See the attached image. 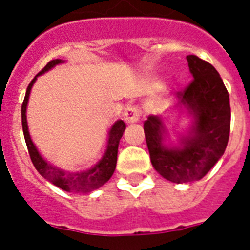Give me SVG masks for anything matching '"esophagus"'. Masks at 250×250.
<instances>
[{
    "instance_id": "1",
    "label": "esophagus",
    "mask_w": 250,
    "mask_h": 250,
    "mask_svg": "<svg viewBox=\"0 0 250 250\" xmlns=\"http://www.w3.org/2000/svg\"><path fill=\"white\" fill-rule=\"evenodd\" d=\"M139 119H140V112L136 106L130 105L127 106L125 111H124V120L126 121L127 124H134L138 123Z\"/></svg>"
}]
</instances>
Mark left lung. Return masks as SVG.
Segmentation results:
<instances>
[{
    "label": "left lung",
    "mask_w": 250,
    "mask_h": 250,
    "mask_svg": "<svg viewBox=\"0 0 250 250\" xmlns=\"http://www.w3.org/2000/svg\"><path fill=\"white\" fill-rule=\"evenodd\" d=\"M187 60L194 80L176 94L178 103L170 112H184L190 126L175 132V144H167V116L150 115L144 123L152 167L163 178L178 184L204 178L224 154L230 131L229 94L220 75L195 55Z\"/></svg>",
    "instance_id": "8db88e82"
}]
</instances>
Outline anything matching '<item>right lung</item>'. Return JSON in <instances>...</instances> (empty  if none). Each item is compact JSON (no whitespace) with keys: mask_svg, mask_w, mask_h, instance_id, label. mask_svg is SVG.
Segmentation results:
<instances>
[{"mask_svg":"<svg viewBox=\"0 0 250 250\" xmlns=\"http://www.w3.org/2000/svg\"><path fill=\"white\" fill-rule=\"evenodd\" d=\"M65 62V60L56 59L52 60L45 67L34 77V80L31 81L28 85L27 90H26V96L23 104L21 107V116H22V130H23V135H25L26 145H27L28 154L30 158L34 163L35 167L46 180L52 183L54 185L59 187L60 189H62L65 191H70V193H79V194H87L91 191L96 190L100 187H103L105 183L109 182V179L111 178L112 174L116 167V160H118V147L120 139L123 136L124 131L126 129V125L123 120L115 121L114 125L110 127L109 130V138H107V144H106V150L104 152L103 158L90 169L81 170V171H67V170L60 169V167H55V165L50 164L45 158H43L40 151L37 150L36 145L34 144V141L30 136V131H28L27 125V116H26V111H27V104L28 99H30L31 89L34 83H36L37 77L41 76L45 72L50 71L51 68H54L56 65Z\"/></svg>","mask_w":250,"mask_h":250,"instance_id":"add662e5","label":"right lung"}]
</instances>
